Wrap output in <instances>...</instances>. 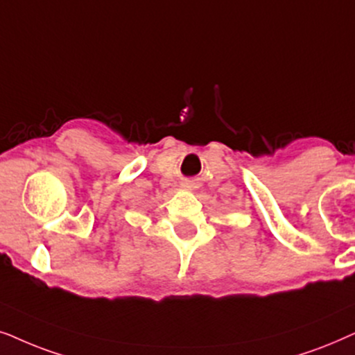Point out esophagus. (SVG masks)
Wrapping results in <instances>:
<instances>
[{
	"mask_svg": "<svg viewBox=\"0 0 355 355\" xmlns=\"http://www.w3.org/2000/svg\"><path fill=\"white\" fill-rule=\"evenodd\" d=\"M185 185H187L188 188H195V185H193V182H187V183H185Z\"/></svg>",
	"mask_w": 355,
	"mask_h": 355,
	"instance_id": "34e87169",
	"label": "esophagus"
}]
</instances>
